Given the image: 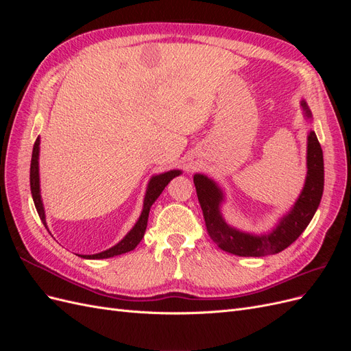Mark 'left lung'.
<instances>
[{
  "mask_svg": "<svg viewBox=\"0 0 351 351\" xmlns=\"http://www.w3.org/2000/svg\"><path fill=\"white\" fill-rule=\"evenodd\" d=\"M300 107L304 119L312 121V112L304 99L300 101ZM306 167L304 184L294 205L271 230L259 232V234L230 226L221 212V206L226 202L224 190L214 178L199 173L195 174L193 183L202 212H204L208 234L217 243V246L236 256L261 258L280 253L299 239L312 221L324 193V155L313 130L307 133Z\"/></svg>",
  "mask_w": 351,
  "mask_h": 351,
  "instance_id": "obj_1",
  "label": "left lung"
}]
</instances>
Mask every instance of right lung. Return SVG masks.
I'll return each mask as SVG.
<instances>
[{"label":"right lung","mask_w":351,"mask_h":351,"mask_svg":"<svg viewBox=\"0 0 351 351\" xmlns=\"http://www.w3.org/2000/svg\"><path fill=\"white\" fill-rule=\"evenodd\" d=\"M39 145H40V137H38L35 145H34V152H32V161H30V192L32 197H34L35 202V208L38 210V215L40 221L44 222V226H47V217H45V208L44 204H42V196H40V180H39ZM182 174V169H169L167 173L161 174H155L151 177L149 183H147L146 187V193L143 197V209L141 212L139 218H137L136 224L133 228L127 232V234L115 244V246L95 253V254H79V256L84 259H108L112 256H119V254L127 253L133 250L137 244L141 243V240L145 236L146 226H147V217H149V210L151 206L154 205V202L159 197V195L162 193V190L167 187V184L171 182V180L177 176Z\"/></svg>","instance_id":"add662e5"}]
</instances>
